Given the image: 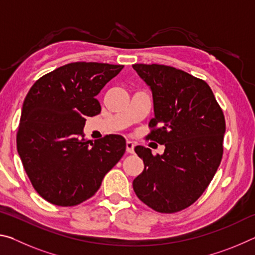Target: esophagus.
<instances>
[{"label": "esophagus", "mask_w": 255, "mask_h": 255, "mask_svg": "<svg viewBox=\"0 0 255 255\" xmlns=\"http://www.w3.org/2000/svg\"><path fill=\"white\" fill-rule=\"evenodd\" d=\"M133 147H135V144H133L130 140H127V143H126L127 153H130V154L133 153Z\"/></svg>", "instance_id": "esophagus-1"}]
</instances>
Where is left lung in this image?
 Here are the masks:
<instances>
[{"label":"left lung","instance_id":"left-lung-1","mask_svg":"<svg viewBox=\"0 0 255 255\" xmlns=\"http://www.w3.org/2000/svg\"><path fill=\"white\" fill-rule=\"evenodd\" d=\"M132 68L153 94L147 138L165 146L162 155L136 146L145 167L133 180V191L158 213H176L191 206L213 180L223 157L225 118L205 81L158 64Z\"/></svg>","mask_w":255,"mask_h":255}]
</instances>
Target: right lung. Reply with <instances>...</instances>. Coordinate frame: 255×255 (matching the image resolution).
I'll use <instances>...</instances> for the list:
<instances>
[{
    "instance_id": "right-lung-1",
    "label": "right lung",
    "mask_w": 255,
    "mask_h": 255,
    "mask_svg": "<svg viewBox=\"0 0 255 255\" xmlns=\"http://www.w3.org/2000/svg\"><path fill=\"white\" fill-rule=\"evenodd\" d=\"M123 65L76 62L40 77L24 99L16 148L33 188L50 204L91 198L126 150L119 135L84 138L85 117L100 114L96 97Z\"/></svg>"
}]
</instances>
